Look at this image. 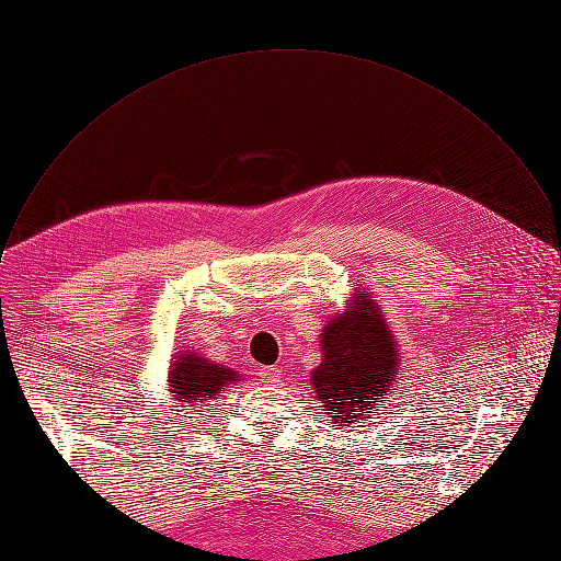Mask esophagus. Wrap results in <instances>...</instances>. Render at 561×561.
<instances>
[{
	"label": "esophagus",
	"mask_w": 561,
	"mask_h": 561,
	"mask_svg": "<svg viewBox=\"0 0 561 561\" xmlns=\"http://www.w3.org/2000/svg\"><path fill=\"white\" fill-rule=\"evenodd\" d=\"M259 379H261V383H277V381H279L277 367H261Z\"/></svg>",
	"instance_id": "obj_1"
}]
</instances>
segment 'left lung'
I'll return each mask as SVG.
<instances>
[{
  "instance_id": "left-lung-1",
  "label": "left lung",
  "mask_w": 561,
  "mask_h": 561,
  "mask_svg": "<svg viewBox=\"0 0 561 561\" xmlns=\"http://www.w3.org/2000/svg\"><path fill=\"white\" fill-rule=\"evenodd\" d=\"M356 305L322 329L324 356L311 375L318 408L345 426L383 408L397 371L392 335L377 307H369L365 293H358Z\"/></svg>"
}]
</instances>
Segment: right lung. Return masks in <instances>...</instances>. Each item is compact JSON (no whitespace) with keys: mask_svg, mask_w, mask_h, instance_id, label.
I'll return each mask as SVG.
<instances>
[{"mask_svg":"<svg viewBox=\"0 0 561 561\" xmlns=\"http://www.w3.org/2000/svg\"><path fill=\"white\" fill-rule=\"evenodd\" d=\"M239 381V377L234 375L232 369L214 365L201 356H196L194 352L182 354L171 369V392L180 399V401H207L214 394H218L220 388H226L230 383Z\"/></svg>","mask_w":561,"mask_h":561,"instance_id":"right-lung-1","label":"right lung"}]
</instances>
